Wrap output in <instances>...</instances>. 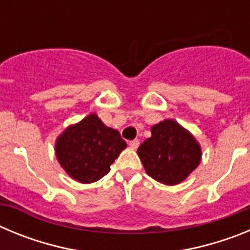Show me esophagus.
I'll list each match as a JSON object with an SVG mask.
<instances>
[{
    "label": "esophagus",
    "instance_id": "obj_1",
    "mask_svg": "<svg viewBox=\"0 0 250 250\" xmlns=\"http://www.w3.org/2000/svg\"><path fill=\"white\" fill-rule=\"evenodd\" d=\"M139 145H140V141L138 140V139H135V140H131V141H129V146L131 147V149H138L139 147Z\"/></svg>",
    "mask_w": 250,
    "mask_h": 250
}]
</instances>
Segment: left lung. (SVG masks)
<instances>
[{"label":"left lung","instance_id":"8db88e82","mask_svg":"<svg viewBox=\"0 0 250 250\" xmlns=\"http://www.w3.org/2000/svg\"><path fill=\"white\" fill-rule=\"evenodd\" d=\"M138 155L149 176L165 185L184 182L202 160V147L189 130L171 119L151 126Z\"/></svg>","mask_w":250,"mask_h":250}]
</instances>
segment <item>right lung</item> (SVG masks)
I'll list each match as a JSON object with an SVG mask.
<instances>
[{
    "mask_svg": "<svg viewBox=\"0 0 250 250\" xmlns=\"http://www.w3.org/2000/svg\"><path fill=\"white\" fill-rule=\"evenodd\" d=\"M125 147L120 132L106 126L94 112L57 136L55 155L68 176L90 184L109 173L110 165Z\"/></svg>",
    "mask_w": 250,
    "mask_h": 250,
    "instance_id": "add662e5",
    "label": "right lung"
}]
</instances>
